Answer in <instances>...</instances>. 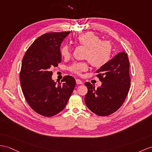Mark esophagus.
Here are the masks:
<instances>
[{
	"mask_svg": "<svg viewBox=\"0 0 152 152\" xmlns=\"http://www.w3.org/2000/svg\"><path fill=\"white\" fill-rule=\"evenodd\" d=\"M76 83L77 84H83V82L81 80H80V79H76Z\"/></svg>",
	"mask_w": 152,
	"mask_h": 152,
	"instance_id": "esophagus-1",
	"label": "esophagus"
}]
</instances>
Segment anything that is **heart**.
I'll return each instance as SVG.
<instances>
[{"label":"heart","mask_w":152,"mask_h":152,"mask_svg":"<svg viewBox=\"0 0 152 152\" xmlns=\"http://www.w3.org/2000/svg\"><path fill=\"white\" fill-rule=\"evenodd\" d=\"M76 42L86 48L84 58L95 68H100L108 63L112 55V46L108 41L101 40V38L92 33H85L77 37ZM61 53L65 58H68L72 55V49L67 44L64 45L61 50ZM88 69V63L81 62L74 63L69 68V71L81 75Z\"/></svg>","instance_id":"b5f03b06"}]
</instances>
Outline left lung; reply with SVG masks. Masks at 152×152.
<instances>
[{"instance_id":"8db88e82","label":"left lung","mask_w":152,"mask_h":152,"mask_svg":"<svg viewBox=\"0 0 152 152\" xmlns=\"http://www.w3.org/2000/svg\"><path fill=\"white\" fill-rule=\"evenodd\" d=\"M129 68L128 54L123 51L96 72L101 86L95 89L91 83H85L88 93L84 101L89 110L97 115L107 116L119 109L130 88Z\"/></svg>"}]
</instances>
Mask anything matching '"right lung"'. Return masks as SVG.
Instances as JSON below:
<instances>
[{
    "label": "right lung",
    "instance_id": "1",
    "mask_svg": "<svg viewBox=\"0 0 152 152\" xmlns=\"http://www.w3.org/2000/svg\"><path fill=\"white\" fill-rule=\"evenodd\" d=\"M68 32L47 33L33 42L22 61L20 81L28 104L35 112L52 117L61 112L67 104L75 86L73 77L66 75L61 82L51 79V67L61 63V45Z\"/></svg>",
    "mask_w": 152,
    "mask_h": 152
}]
</instances>
